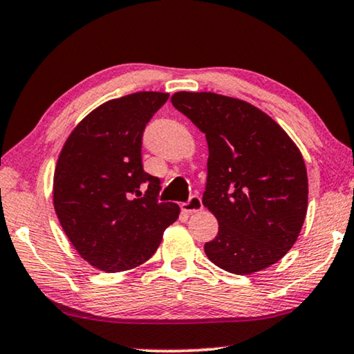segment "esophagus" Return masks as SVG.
Returning <instances> with one entry per match:
<instances>
[{
    "label": "esophagus",
    "instance_id": "obj_1",
    "mask_svg": "<svg viewBox=\"0 0 354 354\" xmlns=\"http://www.w3.org/2000/svg\"><path fill=\"white\" fill-rule=\"evenodd\" d=\"M181 209L184 212H187V214H192V212H198L203 209V203H201V198L198 195H192V197L189 198V201L181 205Z\"/></svg>",
    "mask_w": 354,
    "mask_h": 354
}]
</instances>
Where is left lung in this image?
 Segmentation results:
<instances>
[{
    "instance_id": "left-lung-1",
    "label": "left lung",
    "mask_w": 354,
    "mask_h": 354,
    "mask_svg": "<svg viewBox=\"0 0 354 354\" xmlns=\"http://www.w3.org/2000/svg\"><path fill=\"white\" fill-rule=\"evenodd\" d=\"M171 104L206 136L203 205L218 222L205 254L228 272L252 274L293 248L307 214L299 148L271 116L245 100L179 91Z\"/></svg>"
}]
</instances>
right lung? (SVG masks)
Listing matches in <instances>:
<instances>
[{"label":"right lung","mask_w":354,"mask_h":354,"mask_svg":"<svg viewBox=\"0 0 354 354\" xmlns=\"http://www.w3.org/2000/svg\"><path fill=\"white\" fill-rule=\"evenodd\" d=\"M167 99V93L140 91L99 105L59 153L55 212L75 250L100 271H127L149 260L179 216L176 203L157 201L160 179L142 164L143 131Z\"/></svg>","instance_id":"obj_1"}]
</instances>
